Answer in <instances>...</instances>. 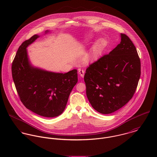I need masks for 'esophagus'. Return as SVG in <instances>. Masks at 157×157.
I'll use <instances>...</instances> for the list:
<instances>
[{
  "label": "esophagus",
  "instance_id": "1",
  "mask_svg": "<svg viewBox=\"0 0 157 157\" xmlns=\"http://www.w3.org/2000/svg\"><path fill=\"white\" fill-rule=\"evenodd\" d=\"M78 74H80V77H84V75H85V70L80 69L78 70Z\"/></svg>",
  "mask_w": 157,
  "mask_h": 157
}]
</instances>
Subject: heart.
Here are the masks:
<instances>
[{
  "label": "heart",
  "mask_w": 157,
  "mask_h": 157,
  "mask_svg": "<svg viewBox=\"0 0 157 157\" xmlns=\"http://www.w3.org/2000/svg\"><path fill=\"white\" fill-rule=\"evenodd\" d=\"M94 39V36L92 35H89L87 36V37L85 39L84 43L85 44H88L90 43L92 40ZM106 44V42L103 39H100L97 41L95 46L94 47L92 51L90 53V55L87 57V60H90L94 58H95L98 54L99 51L104 47V46Z\"/></svg>",
  "instance_id": "b5f03b06"
}]
</instances>
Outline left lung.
Masks as SVG:
<instances>
[{
    "label": "left lung",
    "instance_id": "8db88e82",
    "mask_svg": "<svg viewBox=\"0 0 157 157\" xmlns=\"http://www.w3.org/2000/svg\"><path fill=\"white\" fill-rule=\"evenodd\" d=\"M120 37V44L90 65L84 76L88 100L103 114L118 110L132 98L141 75L135 46L126 34Z\"/></svg>",
    "mask_w": 157,
    "mask_h": 157
}]
</instances>
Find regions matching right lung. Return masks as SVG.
<instances>
[{
	"label": "right lung",
	"instance_id": "right-lung-1",
	"mask_svg": "<svg viewBox=\"0 0 157 157\" xmlns=\"http://www.w3.org/2000/svg\"><path fill=\"white\" fill-rule=\"evenodd\" d=\"M48 33L49 30L45 31ZM39 37L35 34L19 46L12 64V75L27 109L42 117H55L66 108L69 94L78 82L77 70L63 74L34 67L26 48Z\"/></svg>",
	"mask_w": 157,
	"mask_h": 157
}]
</instances>
